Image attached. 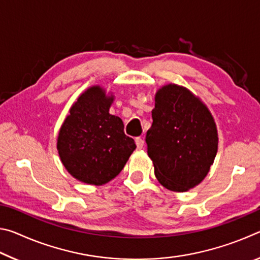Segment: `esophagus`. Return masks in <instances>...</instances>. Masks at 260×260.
<instances>
[{
	"label": "esophagus",
	"mask_w": 260,
	"mask_h": 260,
	"mask_svg": "<svg viewBox=\"0 0 260 260\" xmlns=\"http://www.w3.org/2000/svg\"><path fill=\"white\" fill-rule=\"evenodd\" d=\"M135 142H136V147H138V149H142L143 148L144 140L142 138H136Z\"/></svg>",
	"instance_id": "esophagus-1"
}]
</instances>
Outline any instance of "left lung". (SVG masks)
Here are the masks:
<instances>
[{
  "instance_id": "obj_1",
  "label": "left lung",
  "mask_w": 260,
  "mask_h": 260,
  "mask_svg": "<svg viewBox=\"0 0 260 260\" xmlns=\"http://www.w3.org/2000/svg\"><path fill=\"white\" fill-rule=\"evenodd\" d=\"M152 125L147 132L148 156L160 184L183 192L203 181L218 151V132L202 101L170 83L155 96Z\"/></svg>"
}]
</instances>
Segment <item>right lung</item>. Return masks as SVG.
<instances>
[{"mask_svg":"<svg viewBox=\"0 0 260 260\" xmlns=\"http://www.w3.org/2000/svg\"><path fill=\"white\" fill-rule=\"evenodd\" d=\"M112 102L113 96H107L103 88H88L60 127L57 150L65 169L79 181L95 186L111 181L135 150L124 122L109 113Z\"/></svg>","mask_w":260,"mask_h":260,"instance_id":"add662e5","label":"right lung"}]
</instances>
